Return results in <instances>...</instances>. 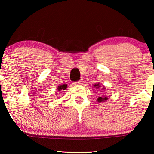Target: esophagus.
Here are the masks:
<instances>
[{"instance_id": "obj_1", "label": "esophagus", "mask_w": 154, "mask_h": 154, "mask_svg": "<svg viewBox=\"0 0 154 154\" xmlns=\"http://www.w3.org/2000/svg\"><path fill=\"white\" fill-rule=\"evenodd\" d=\"M82 82H83V81L82 80V79H80V80L77 81V82H75V83H74V84H75V85H81Z\"/></svg>"}]
</instances>
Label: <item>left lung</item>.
<instances>
[{"mask_svg": "<svg viewBox=\"0 0 154 154\" xmlns=\"http://www.w3.org/2000/svg\"><path fill=\"white\" fill-rule=\"evenodd\" d=\"M93 86L96 88L97 89H99V88H100V85L99 83H97V84H95ZM104 89H105V88L103 87V88H102V90H104ZM106 100H108V97L106 96V95H105V96H104V95H101V96H99L98 98H97V101H98V103H101V102H104V101H106Z\"/></svg>", "mask_w": 154, "mask_h": 154, "instance_id": "obj_1", "label": "left lung"}]
</instances>
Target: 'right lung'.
<instances>
[{
    "instance_id": "obj_1",
    "label": "right lung",
    "mask_w": 154,
    "mask_h": 154,
    "mask_svg": "<svg viewBox=\"0 0 154 154\" xmlns=\"http://www.w3.org/2000/svg\"><path fill=\"white\" fill-rule=\"evenodd\" d=\"M66 88H67V85L63 84V85H60L59 86H58L57 89H58V91H64V90H66Z\"/></svg>"
}]
</instances>
